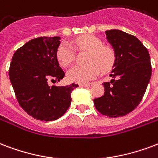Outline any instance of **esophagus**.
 <instances>
[{"instance_id": "obj_1", "label": "esophagus", "mask_w": 158, "mask_h": 158, "mask_svg": "<svg viewBox=\"0 0 158 158\" xmlns=\"http://www.w3.org/2000/svg\"><path fill=\"white\" fill-rule=\"evenodd\" d=\"M92 84L93 83H89V84H79V86H80V87H90Z\"/></svg>"}]
</instances>
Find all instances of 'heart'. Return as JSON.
<instances>
[{
  "mask_svg": "<svg viewBox=\"0 0 158 158\" xmlns=\"http://www.w3.org/2000/svg\"><path fill=\"white\" fill-rule=\"evenodd\" d=\"M73 47L79 50H87V65H75L67 72V79L70 82L84 84L98 76L100 69L103 72L111 69L114 63L115 55L111 48L103 45L100 40L91 35L78 37L70 44L63 43L58 48L56 58L63 67L69 65L74 58Z\"/></svg>",
  "mask_w": 158,
  "mask_h": 158,
  "instance_id": "b5f03b06",
  "label": "heart"
}]
</instances>
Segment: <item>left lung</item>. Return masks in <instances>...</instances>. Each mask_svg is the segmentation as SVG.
I'll return each instance as SVG.
<instances>
[{"label": "left lung", "instance_id": "1", "mask_svg": "<svg viewBox=\"0 0 158 158\" xmlns=\"http://www.w3.org/2000/svg\"><path fill=\"white\" fill-rule=\"evenodd\" d=\"M114 48L115 60L109 76L104 82V94L94 98L96 109L103 115L118 118L127 115L138 107L146 92L152 75L148 49L134 35L119 30L105 31Z\"/></svg>", "mask_w": 158, "mask_h": 158}]
</instances>
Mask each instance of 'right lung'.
<instances>
[{"instance_id": "add662e5", "label": "right lung", "mask_w": 158, "mask_h": 158, "mask_svg": "<svg viewBox=\"0 0 158 158\" xmlns=\"http://www.w3.org/2000/svg\"><path fill=\"white\" fill-rule=\"evenodd\" d=\"M60 37H39L19 48L12 57L9 77L15 97L26 113L40 121L63 116L71 103V93L79 85L49 86L64 77L56 54Z\"/></svg>"}]
</instances>
